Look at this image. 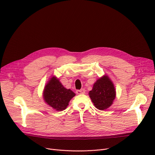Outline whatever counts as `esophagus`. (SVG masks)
I'll return each mask as SVG.
<instances>
[{"label": "esophagus", "instance_id": "1", "mask_svg": "<svg viewBox=\"0 0 155 155\" xmlns=\"http://www.w3.org/2000/svg\"><path fill=\"white\" fill-rule=\"evenodd\" d=\"M85 92V89H81V90H77L76 91L77 94H84Z\"/></svg>", "mask_w": 155, "mask_h": 155}]
</instances>
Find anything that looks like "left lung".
I'll return each instance as SVG.
<instances>
[{"label":"left lung","instance_id":"left-lung-1","mask_svg":"<svg viewBox=\"0 0 155 155\" xmlns=\"http://www.w3.org/2000/svg\"><path fill=\"white\" fill-rule=\"evenodd\" d=\"M89 96L97 109L103 110L109 108L116 97L114 85L109 77L105 76L97 79L89 92Z\"/></svg>","mask_w":155,"mask_h":155}]
</instances>
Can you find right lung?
<instances>
[{
    "label": "right lung",
    "mask_w": 155,
    "mask_h": 155,
    "mask_svg": "<svg viewBox=\"0 0 155 155\" xmlns=\"http://www.w3.org/2000/svg\"><path fill=\"white\" fill-rule=\"evenodd\" d=\"M76 95L70 89L65 88L56 78H51L45 87L44 100L56 110L66 109L68 102Z\"/></svg>",
    "instance_id": "right-lung-1"
}]
</instances>
